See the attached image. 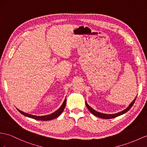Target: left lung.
<instances>
[{"instance_id":"left-lung-1","label":"left lung","mask_w":147,"mask_h":147,"mask_svg":"<svg viewBox=\"0 0 147 147\" xmlns=\"http://www.w3.org/2000/svg\"><path fill=\"white\" fill-rule=\"evenodd\" d=\"M136 98H137V96H136L135 98L133 100V102H132L129 105H128V107H127L126 109L123 110V111H121V112H118L117 113H114V114H105V113H100V112H96V110H95L94 109H93L91 107H90L88 105V103H87V102H85V103H86V106L87 107V109L93 114V115H94L98 117L99 118H101V119H113V118H115L117 117H119L121 115H123V114H124L125 113H126L127 112H128V111L131 108V107L133 106V105L134 104Z\"/></svg>"}]
</instances>
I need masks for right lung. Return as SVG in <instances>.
Listing matches in <instances>:
<instances>
[{"instance_id": "right-lung-1", "label": "right lung", "mask_w": 147, "mask_h": 147, "mask_svg": "<svg viewBox=\"0 0 147 147\" xmlns=\"http://www.w3.org/2000/svg\"><path fill=\"white\" fill-rule=\"evenodd\" d=\"M65 105H66V98H65V100H64V101H63V103L62 104L61 107H60L58 110H56L55 112H54L53 113L50 114V115H44V116L33 115H31V114H29V113H25V112H22V111H21V110H20L19 109H17L21 114H22V115L26 116L27 117H29V118H31V119H35V120H37L47 121V120H51L52 119H55V118L58 117L60 115V114L62 113L64 109H65Z\"/></svg>"}]
</instances>
